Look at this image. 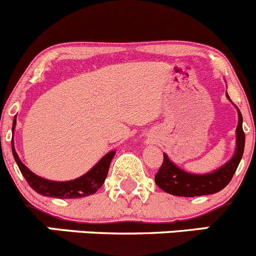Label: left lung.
I'll use <instances>...</instances> for the list:
<instances>
[{
    "label": "left lung",
    "instance_id": "8db88e82",
    "mask_svg": "<svg viewBox=\"0 0 256 256\" xmlns=\"http://www.w3.org/2000/svg\"><path fill=\"white\" fill-rule=\"evenodd\" d=\"M226 97L229 98L226 93ZM238 110V107H236ZM239 123L236 127V148L228 163L208 174H193L178 168L166 153L163 164L156 174V184L166 193L176 196H200L214 194L224 189L232 180L244 153L245 134L242 130V117L238 110Z\"/></svg>",
    "mask_w": 256,
    "mask_h": 256
}]
</instances>
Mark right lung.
I'll use <instances>...</instances> for the list:
<instances>
[{
	"mask_svg": "<svg viewBox=\"0 0 256 256\" xmlns=\"http://www.w3.org/2000/svg\"><path fill=\"white\" fill-rule=\"evenodd\" d=\"M14 127H16V117H14V124H12V133H14ZM11 146L14 160L30 186L41 196L58 199H77L94 194L104 183L110 162L116 154L114 150H110L90 172H87L84 176H80V178L68 182H53L36 176L22 163L21 159L17 156L16 149H14V138H12Z\"/></svg>",
	"mask_w": 256,
	"mask_h": 256,
	"instance_id": "right-lung-1",
	"label": "right lung"
}]
</instances>
